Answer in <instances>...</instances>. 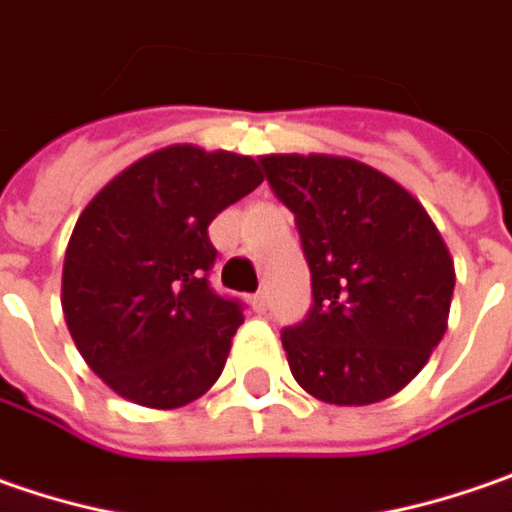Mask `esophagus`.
Instances as JSON below:
<instances>
[{"label":"esophagus","instance_id":"esophagus-1","mask_svg":"<svg viewBox=\"0 0 512 512\" xmlns=\"http://www.w3.org/2000/svg\"><path fill=\"white\" fill-rule=\"evenodd\" d=\"M266 303H269L266 292H257L255 298H252V306H255V312H266Z\"/></svg>","mask_w":512,"mask_h":512}]
</instances>
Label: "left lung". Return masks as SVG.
Instances as JSON below:
<instances>
[{"instance_id":"left-lung-1","label":"left lung","mask_w":512,"mask_h":512,"mask_svg":"<svg viewBox=\"0 0 512 512\" xmlns=\"http://www.w3.org/2000/svg\"><path fill=\"white\" fill-rule=\"evenodd\" d=\"M260 166L312 275L306 318L280 332L295 381L338 407L395 395L444 338L456 286L430 214L358 160L269 154Z\"/></svg>"}]
</instances>
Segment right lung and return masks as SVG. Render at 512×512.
I'll use <instances>...</instances> for the list:
<instances>
[{
  "instance_id": "add662e5",
  "label": "right lung",
  "mask_w": 512,
  "mask_h": 512,
  "mask_svg": "<svg viewBox=\"0 0 512 512\" xmlns=\"http://www.w3.org/2000/svg\"><path fill=\"white\" fill-rule=\"evenodd\" d=\"M263 183L252 157L171 145L79 214L62 312L79 355L117 395L174 410L220 378L243 303L212 289L209 223Z\"/></svg>"
}]
</instances>
